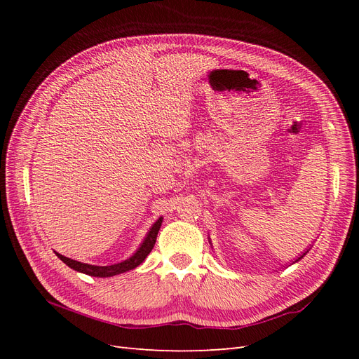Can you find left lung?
<instances>
[{
	"mask_svg": "<svg viewBox=\"0 0 359 359\" xmlns=\"http://www.w3.org/2000/svg\"><path fill=\"white\" fill-rule=\"evenodd\" d=\"M307 252H309V250H307ZM307 252H306V253H302V255H301V256H299V257H298V259L295 260V262H298V260H299V259H302L304 256H306V255H307Z\"/></svg>",
	"mask_w": 359,
	"mask_h": 359,
	"instance_id": "left-lung-1",
	"label": "left lung"
}]
</instances>
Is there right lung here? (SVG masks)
Returning <instances> with one entry per match:
<instances>
[{
  "instance_id": "add662e5",
  "label": "right lung",
  "mask_w": 359,
  "mask_h": 359,
  "mask_svg": "<svg viewBox=\"0 0 359 359\" xmlns=\"http://www.w3.org/2000/svg\"><path fill=\"white\" fill-rule=\"evenodd\" d=\"M161 222H163V219L160 217V219H158L153 226H151V229H149V232L147 233L144 243L140 244V247L136 250V253H135L133 256H130L128 259L123 260V262L115 264V265L97 266V265H90V264L78 262V260L66 257V256H62V255H60V253H55V255H57L67 266H70V268L74 269V271H79V273H83V274H86V276H91V277H112V276H116V274H121V273H126V271L135 269L136 266H139L140 264L144 262L145 257L151 253V250H153V247H154V244H156L157 233H158V231H160Z\"/></svg>"
}]
</instances>
